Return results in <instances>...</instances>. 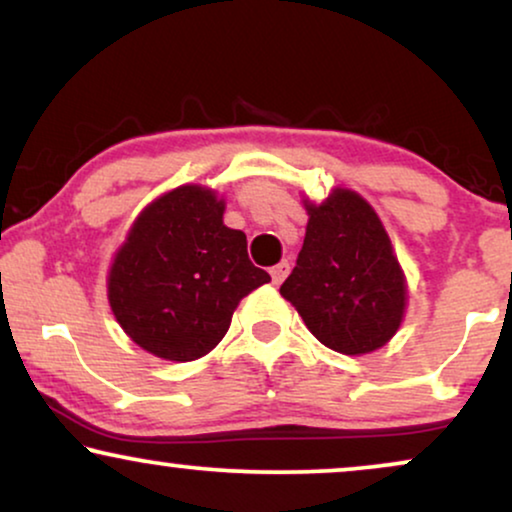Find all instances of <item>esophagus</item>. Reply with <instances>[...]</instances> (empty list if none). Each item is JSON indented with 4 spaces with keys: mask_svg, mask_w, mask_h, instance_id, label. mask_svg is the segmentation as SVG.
<instances>
[{
    "mask_svg": "<svg viewBox=\"0 0 512 512\" xmlns=\"http://www.w3.org/2000/svg\"><path fill=\"white\" fill-rule=\"evenodd\" d=\"M286 275H289V261H282L277 263L275 268H270V277H272V284H282Z\"/></svg>",
    "mask_w": 512,
    "mask_h": 512,
    "instance_id": "obj_1",
    "label": "esophagus"
}]
</instances>
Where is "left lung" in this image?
I'll return each instance as SVG.
<instances>
[{"label": "left lung", "mask_w": 512, "mask_h": 512, "mask_svg": "<svg viewBox=\"0 0 512 512\" xmlns=\"http://www.w3.org/2000/svg\"><path fill=\"white\" fill-rule=\"evenodd\" d=\"M307 209L305 242L279 293L333 352L370 354L394 338L408 284L380 216L356 191L333 188Z\"/></svg>", "instance_id": "1"}]
</instances>
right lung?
<instances>
[{"label": "right lung", "mask_w": 512, "mask_h": 512, "mask_svg": "<svg viewBox=\"0 0 512 512\" xmlns=\"http://www.w3.org/2000/svg\"><path fill=\"white\" fill-rule=\"evenodd\" d=\"M226 202L198 184L146 205L107 277L111 312L128 338L165 361H195L228 333L235 307L270 275L247 235L223 223Z\"/></svg>", "instance_id": "obj_1"}]
</instances>
